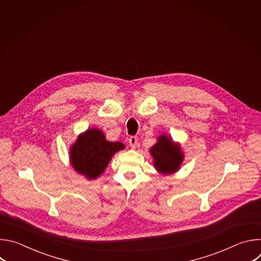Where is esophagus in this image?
<instances>
[{
    "mask_svg": "<svg viewBox=\"0 0 261 261\" xmlns=\"http://www.w3.org/2000/svg\"><path fill=\"white\" fill-rule=\"evenodd\" d=\"M137 137L136 136H131L130 138H129V143H130V146L132 147V148H135V146L137 145Z\"/></svg>",
    "mask_w": 261,
    "mask_h": 261,
    "instance_id": "esophagus-1",
    "label": "esophagus"
}]
</instances>
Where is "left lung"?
Here are the masks:
<instances>
[{
  "mask_svg": "<svg viewBox=\"0 0 261 261\" xmlns=\"http://www.w3.org/2000/svg\"><path fill=\"white\" fill-rule=\"evenodd\" d=\"M150 152L154 157L155 167L163 173L176 171L184 159L180 148L165 135L158 138V142L151 148Z\"/></svg>",
  "mask_w": 261,
  "mask_h": 261,
  "instance_id": "left-lung-1",
  "label": "left lung"
}]
</instances>
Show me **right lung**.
I'll return each mask as SVG.
<instances>
[{"instance_id": "obj_1", "label": "right lung", "mask_w": 261, "mask_h": 261, "mask_svg": "<svg viewBox=\"0 0 261 261\" xmlns=\"http://www.w3.org/2000/svg\"><path fill=\"white\" fill-rule=\"evenodd\" d=\"M123 148L125 145L122 142L107 141L100 130L90 129L80 135L71 147V164L79 173L93 179L104 171L111 157Z\"/></svg>"}]
</instances>
